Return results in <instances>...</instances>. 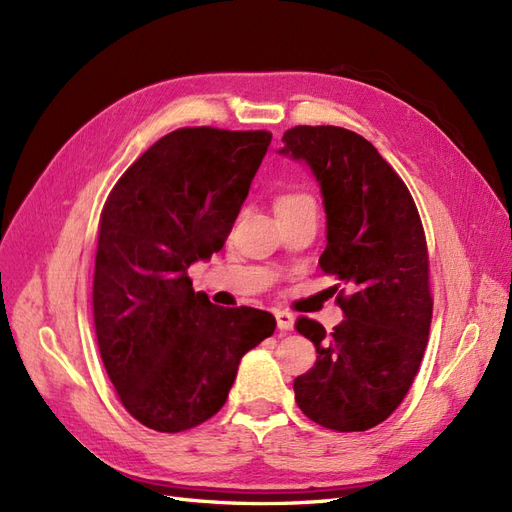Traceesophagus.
<instances>
[{
	"label": "esophagus",
	"instance_id": "1",
	"mask_svg": "<svg viewBox=\"0 0 512 512\" xmlns=\"http://www.w3.org/2000/svg\"><path fill=\"white\" fill-rule=\"evenodd\" d=\"M275 320H277V329L280 333H288L294 327V316L288 312H275Z\"/></svg>",
	"mask_w": 512,
	"mask_h": 512
}]
</instances>
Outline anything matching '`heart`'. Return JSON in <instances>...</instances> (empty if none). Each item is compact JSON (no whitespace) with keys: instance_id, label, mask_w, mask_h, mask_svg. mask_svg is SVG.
<instances>
[{"instance_id":"b5f03b06","label":"heart","mask_w":512,"mask_h":512,"mask_svg":"<svg viewBox=\"0 0 512 512\" xmlns=\"http://www.w3.org/2000/svg\"><path fill=\"white\" fill-rule=\"evenodd\" d=\"M303 205H316L314 198L303 192H288L284 196L277 198L275 203V211H284V209H292V207H303Z\"/></svg>"}]
</instances>
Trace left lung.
Listing matches in <instances>:
<instances>
[{"instance_id":"obj_1","label":"left lung","mask_w":512,"mask_h":512,"mask_svg":"<svg viewBox=\"0 0 512 512\" xmlns=\"http://www.w3.org/2000/svg\"><path fill=\"white\" fill-rule=\"evenodd\" d=\"M282 143L277 153L303 162L320 185V267L352 288L337 297L344 320L333 333L305 316L294 324L318 352L294 380V399L322 427L365 431L404 401L425 354L433 301L421 218L406 183L361 134L297 126Z\"/></svg>"}]
</instances>
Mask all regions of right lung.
Instances as JSON below:
<instances>
[{
    "mask_svg": "<svg viewBox=\"0 0 512 512\" xmlns=\"http://www.w3.org/2000/svg\"><path fill=\"white\" fill-rule=\"evenodd\" d=\"M269 145L262 130H175L106 200L94 273L98 346L121 404L149 429L205 423L226 404L243 354L275 331L269 312L213 305L188 277L224 247Z\"/></svg>",
    "mask_w": 512,
    "mask_h": 512,
    "instance_id": "add662e5",
    "label": "right lung"
}]
</instances>
